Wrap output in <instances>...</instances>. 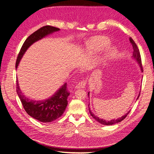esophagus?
Listing matches in <instances>:
<instances>
[{
  "instance_id": "obj_1",
  "label": "esophagus",
  "mask_w": 154,
  "mask_h": 154,
  "mask_svg": "<svg viewBox=\"0 0 154 154\" xmlns=\"http://www.w3.org/2000/svg\"><path fill=\"white\" fill-rule=\"evenodd\" d=\"M86 84H87V80H81V81L79 82L77 85H76V88H84L85 87V85H86Z\"/></svg>"
}]
</instances>
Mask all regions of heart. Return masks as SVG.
Returning a JSON list of instances; mask_svg holds the SVG:
<instances>
[{"instance_id":"obj_1","label":"heart","mask_w":154,"mask_h":154,"mask_svg":"<svg viewBox=\"0 0 154 154\" xmlns=\"http://www.w3.org/2000/svg\"><path fill=\"white\" fill-rule=\"evenodd\" d=\"M110 42V40L103 36L95 37L92 38L88 45V50L90 53L97 54L99 53L109 45ZM117 54V50L115 47L109 48L106 54V58L107 59H110L114 57Z\"/></svg>"}]
</instances>
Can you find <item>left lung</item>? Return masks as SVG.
I'll return each mask as SVG.
<instances>
[{"instance_id":"left-lung-1","label":"left lung","mask_w":154,"mask_h":154,"mask_svg":"<svg viewBox=\"0 0 154 154\" xmlns=\"http://www.w3.org/2000/svg\"><path fill=\"white\" fill-rule=\"evenodd\" d=\"M129 40H130V42L131 43V44L132 45V47H133V49H134V52H133V55H132V57L134 59H135V60H136V61L138 62V63L139 64V66L141 69V70L143 72V68H142V61H141V57H140V51H139V49L138 48V47H137V44L135 43V42L134 41V40L130 37L129 38ZM140 93H139V95L138 96V97H137V99H138L139 96H140ZM88 96H89V92L88 93ZM88 107H89V104H88ZM130 111L129 110L127 113H126L125 115L123 116L122 117H121L120 118H118L117 119H112L111 120H106L104 119H102L98 117H97L96 116H95L93 113L91 112L90 108H89V112H90V114L91 115L92 117H93V118L94 119H95L97 122H99V123H100L101 124H103V125H114L115 124H117V123H119L120 122H121V121L123 120L127 116L128 114L130 113Z\"/></svg>"}]
</instances>
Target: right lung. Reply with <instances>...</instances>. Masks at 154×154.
Returning <instances> with one entry per match:
<instances>
[{
	"label": "right lung",
	"instance_id": "add662e5",
	"mask_svg": "<svg viewBox=\"0 0 154 154\" xmlns=\"http://www.w3.org/2000/svg\"><path fill=\"white\" fill-rule=\"evenodd\" d=\"M59 30V28L46 26L39 29L29 36L20 48L16 61L15 68H17L23 55L32 44ZM16 91L19 97L24 109L30 116L44 123L51 122L62 116L67 106V97L70 94L67 91V83L64 84L50 98L44 100H34L27 99L22 93L19 86L18 80H16Z\"/></svg>",
	"mask_w": 154,
	"mask_h": 154
}]
</instances>
